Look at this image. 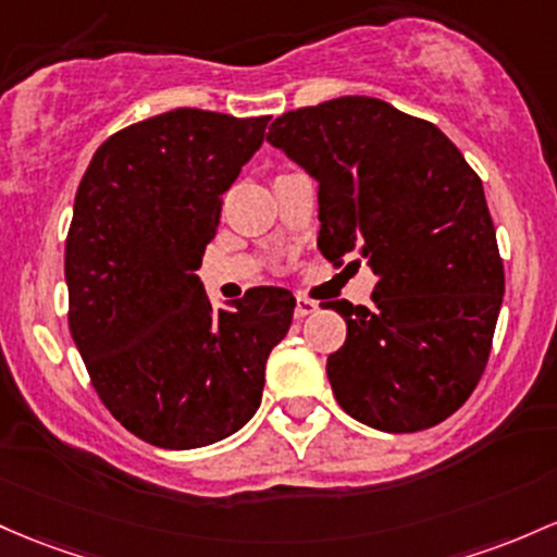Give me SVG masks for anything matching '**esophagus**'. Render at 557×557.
I'll list each match as a JSON object with an SVG mask.
<instances>
[{"label":"esophagus","instance_id":"1","mask_svg":"<svg viewBox=\"0 0 557 557\" xmlns=\"http://www.w3.org/2000/svg\"><path fill=\"white\" fill-rule=\"evenodd\" d=\"M314 311H317V304L311 301V298H304V296L296 298V311H293V314H296V320H304V317L314 314Z\"/></svg>","mask_w":557,"mask_h":557}]
</instances>
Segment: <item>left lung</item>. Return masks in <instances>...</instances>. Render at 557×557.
<instances>
[{
  "label": "left lung",
  "instance_id": "obj_1",
  "mask_svg": "<svg viewBox=\"0 0 557 557\" xmlns=\"http://www.w3.org/2000/svg\"><path fill=\"white\" fill-rule=\"evenodd\" d=\"M267 143L320 185V253L377 274L372 307L327 304L346 320L327 357L338 405L386 433L447 420L481 381L505 296L479 174L442 129L375 97L290 110Z\"/></svg>",
  "mask_w": 557,
  "mask_h": 557
}]
</instances>
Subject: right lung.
<instances>
[{"mask_svg": "<svg viewBox=\"0 0 557 557\" xmlns=\"http://www.w3.org/2000/svg\"><path fill=\"white\" fill-rule=\"evenodd\" d=\"M269 115L176 108L115 132L91 156L65 240L73 344L102 405L161 449L240 431L296 298L253 288L213 309L198 277L222 195L264 143Z\"/></svg>", "mask_w": 557, "mask_h": 557, "instance_id": "add662e5", "label": "right lung"}]
</instances>
